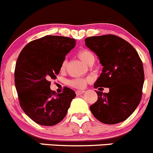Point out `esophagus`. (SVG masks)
<instances>
[{"mask_svg": "<svg viewBox=\"0 0 153 153\" xmlns=\"http://www.w3.org/2000/svg\"><path fill=\"white\" fill-rule=\"evenodd\" d=\"M85 92V91H80V90H77L76 91V94L77 95V96H79V95L82 94L83 93Z\"/></svg>", "mask_w": 153, "mask_h": 153, "instance_id": "1", "label": "esophagus"}]
</instances>
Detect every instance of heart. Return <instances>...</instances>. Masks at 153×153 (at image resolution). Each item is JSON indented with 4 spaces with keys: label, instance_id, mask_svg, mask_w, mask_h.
<instances>
[{
    "label": "heart",
    "instance_id": "b5f03b06",
    "mask_svg": "<svg viewBox=\"0 0 153 153\" xmlns=\"http://www.w3.org/2000/svg\"><path fill=\"white\" fill-rule=\"evenodd\" d=\"M77 56L79 58L88 65H92L95 61V56L93 53L88 49H81L77 53ZM68 65L67 59H64L60 66V71L62 72L66 70ZM88 80L84 78H74L69 80L68 84L71 87L75 88H83L85 86Z\"/></svg>",
    "mask_w": 153,
    "mask_h": 153
}]
</instances>
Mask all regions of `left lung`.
I'll list each match as a JSON object with an SVG mask.
<instances>
[{
    "label": "left lung",
    "mask_w": 153,
    "mask_h": 153,
    "mask_svg": "<svg viewBox=\"0 0 153 153\" xmlns=\"http://www.w3.org/2000/svg\"><path fill=\"white\" fill-rule=\"evenodd\" d=\"M85 45L96 53L103 66L94 86L109 88V92L96 91L97 100L90 105L93 115L105 124L124 121L139 105L144 72L136 50L126 40L114 35L86 38Z\"/></svg>",
    "instance_id": "8db88e82"
}]
</instances>
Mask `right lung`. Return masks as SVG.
Here are the masks:
<instances>
[{"instance_id":"1","label":"right lung","mask_w":153,"mask_h":153,"mask_svg":"<svg viewBox=\"0 0 153 153\" xmlns=\"http://www.w3.org/2000/svg\"><path fill=\"white\" fill-rule=\"evenodd\" d=\"M75 44L71 38L45 36L27 44L18 57L15 85L19 102L25 114L38 124L59 123L76 97L68 87L59 94L50 88V80L59 74L62 62Z\"/></svg>"}]
</instances>
